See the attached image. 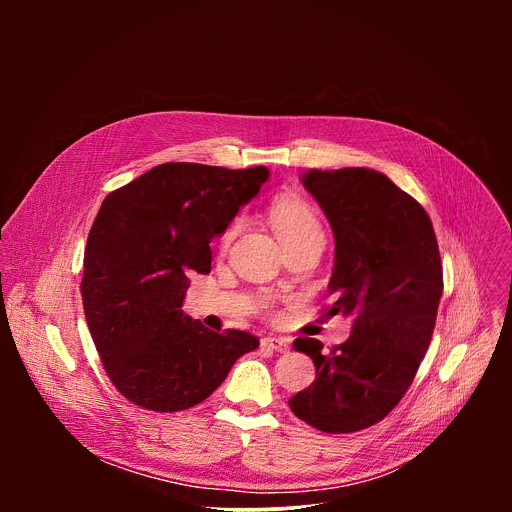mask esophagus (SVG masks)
Returning a JSON list of instances; mask_svg holds the SVG:
<instances>
[{"instance_id": "obj_1", "label": "esophagus", "mask_w": 512, "mask_h": 512, "mask_svg": "<svg viewBox=\"0 0 512 512\" xmlns=\"http://www.w3.org/2000/svg\"><path fill=\"white\" fill-rule=\"evenodd\" d=\"M261 346L275 350V352H287L289 350V340L281 338V336H267L261 340Z\"/></svg>"}]
</instances>
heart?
<instances>
[{
    "instance_id": "heart-1",
    "label": "heart",
    "mask_w": 512,
    "mask_h": 512,
    "mask_svg": "<svg viewBox=\"0 0 512 512\" xmlns=\"http://www.w3.org/2000/svg\"><path fill=\"white\" fill-rule=\"evenodd\" d=\"M269 221H271L275 235L279 237V241L283 245L300 241V239H308V237L324 239V231H322L316 210L302 200H294V198L277 200L269 210ZM235 231H237V225H231L223 233V237H221L223 247L233 239Z\"/></svg>"
}]
</instances>
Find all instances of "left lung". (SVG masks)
<instances>
[{
    "label": "left lung",
    "instance_id": "obj_1",
    "mask_svg": "<svg viewBox=\"0 0 512 512\" xmlns=\"http://www.w3.org/2000/svg\"><path fill=\"white\" fill-rule=\"evenodd\" d=\"M302 184L334 231L328 314L354 322L328 354L296 338L316 379L289 407L320 431L352 433L385 419L415 379L444 291L440 249L423 206L377 170H310Z\"/></svg>",
    "mask_w": 512,
    "mask_h": 512
}]
</instances>
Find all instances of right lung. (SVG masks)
<instances>
[{
  "label": "right lung",
  "mask_w": 512,
  "mask_h": 512,
  "mask_svg": "<svg viewBox=\"0 0 512 512\" xmlns=\"http://www.w3.org/2000/svg\"><path fill=\"white\" fill-rule=\"evenodd\" d=\"M269 178L265 166L227 170L160 164L113 190L85 249V318L115 389L160 413L204 401L259 340L212 332L182 312L188 273L210 271V241Z\"/></svg>",
  "instance_id": "1"
}]
</instances>
